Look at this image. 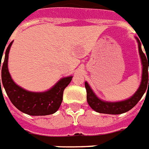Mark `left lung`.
Segmentation results:
<instances>
[{"instance_id": "left-lung-1", "label": "left lung", "mask_w": 149, "mask_h": 149, "mask_svg": "<svg viewBox=\"0 0 149 149\" xmlns=\"http://www.w3.org/2000/svg\"><path fill=\"white\" fill-rule=\"evenodd\" d=\"M137 39V38H136ZM139 43V51L141 58L142 65H143V72H142V81L139 89L137 90L133 96L130 99L123 101L118 102H108L99 99L93 91L91 90L90 86L86 81L85 87L86 89V99L88 104L91 107V109L102 114H110V115H120L125 113L130 110L133 107H134L136 104L139 101L142 96L145 93L147 88H149V79H148V70H149V55L145 54L141 48L140 41L137 39ZM146 52V51H145ZM149 84H148L147 83Z\"/></svg>"}]
</instances>
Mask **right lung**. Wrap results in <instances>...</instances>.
Instances as JSON below:
<instances>
[{
	"label": "right lung",
	"mask_w": 149,
	"mask_h": 149,
	"mask_svg": "<svg viewBox=\"0 0 149 149\" xmlns=\"http://www.w3.org/2000/svg\"><path fill=\"white\" fill-rule=\"evenodd\" d=\"M12 43L9 44L6 50L1 67V61L0 62V70L1 69L0 86L1 80V83L11 103L23 113L29 116H48L54 114L60 107L63 101V91L71 82L72 77L62 78L50 90L44 92H31L24 90L14 82L8 70V54ZM0 58H2V54L0 55Z\"/></svg>",
	"instance_id": "1"
}]
</instances>
